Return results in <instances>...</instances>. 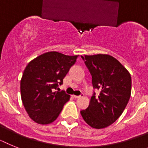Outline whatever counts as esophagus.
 Returning a JSON list of instances; mask_svg holds the SVG:
<instances>
[{
  "instance_id": "obj_1",
  "label": "esophagus",
  "mask_w": 148,
  "mask_h": 148,
  "mask_svg": "<svg viewBox=\"0 0 148 148\" xmlns=\"http://www.w3.org/2000/svg\"><path fill=\"white\" fill-rule=\"evenodd\" d=\"M83 96H84V95H83V93L81 94V95H73V97H74V98H79V97H83Z\"/></svg>"
}]
</instances>
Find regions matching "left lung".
Returning a JSON list of instances; mask_svg holds the SVG:
<instances>
[{"label":"left lung","mask_w":148,"mask_h":148,"mask_svg":"<svg viewBox=\"0 0 148 148\" xmlns=\"http://www.w3.org/2000/svg\"><path fill=\"white\" fill-rule=\"evenodd\" d=\"M92 75L94 92L89 105L80 111L84 121L95 129L113 124L124 112L131 95V76L115 58L107 54L81 56Z\"/></svg>","instance_id":"left-lung-1"}]
</instances>
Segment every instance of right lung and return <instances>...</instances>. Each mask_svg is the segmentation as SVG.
Returning a JSON list of instances; mask_svg holds the SVG:
<instances>
[{"instance_id":"right-lung-1","label":"right lung","mask_w":148,"mask_h":148,"mask_svg":"<svg viewBox=\"0 0 148 148\" xmlns=\"http://www.w3.org/2000/svg\"><path fill=\"white\" fill-rule=\"evenodd\" d=\"M78 56L52 51L40 55L28 63L21 80V95L29 116L38 124L54 121L70 95L56 91Z\"/></svg>"}]
</instances>
